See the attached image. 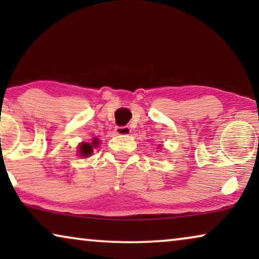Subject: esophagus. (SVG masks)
I'll return each instance as SVG.
<instances>
[{
  "label": "esophagus",
  "instance_id": "34e87169",
  "mask_svg": "<svg viewBox=\"0 0 259 259\" xmlns=\"http://www.w3.org/2000/svg\"><path fill=\"white\" fill-rule=\"evenodd\" d=\"M115 133L118 136H128L131 134V128L128 126H119L115 128Z\"/></svg>",
  "mask_w": 259,
  "mask_h": 259
}]
</instances>
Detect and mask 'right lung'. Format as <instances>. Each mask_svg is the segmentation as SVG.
I'll list each match as a JSON object with an SVG mask.
<instances>
[{
    "label": "right lung",
    "instance_id": "1",
    "mask_svg": "<svg viewBox=\"0 0 259 259\" xmlns=\"http://www.w3.org/2000/svg\"><path fill=\"white\" fill-rule=\"evenodd\" d=\"M99 144V141L97 138H94L93 141H92V144H88V143H82L80 144L79 146V154L81 157H90V155L93 153V148L97 147Z\"/></svg>",
    "mask_w": 259,
    "mask_h": 259
}]
</instances>
